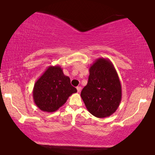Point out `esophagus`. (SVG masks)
I'll return each mask as SVG.
<instances>
[{"label": "esophagus", "mask_w": 155, "mask_h": 155, "mask_svg": "<svg viewBox=\"0 0 155 155\" xmlns=\"http://www.w3.org/2000/svg\"><path fill=\"white\" fill-rule=\"evenodd\" d=\"M77 90L78 92H80L81 90V87H80V86H78V87H77Z\"/></svg>", "instance_id": "esophagus-1"}]
</instances>
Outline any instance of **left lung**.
<instances>
[{"label": "left lung", "mask_w": 155, "mask_h": 155, "mask_svg": "<svg viewBox=\"0 0 155 155\" xmlns=\"http://www.w3.org/2000/svg\"><path fill=\"white\" fill-rule=\"evenodd\" d=\"M81 96L89 112L96 117H109L117 109L122 100L121 83L109 59L98 58L91 65Z\"/></svg>", "instance_id": "left-lung-1"}]
</instances>
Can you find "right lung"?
<instances>
[{"instance_id": "1", "label": "right lung", "mask_w": 155, "mask_h": 155, "mask_svg": "<svg viewBox=\"0 0 155 155\" xmlns=\"http://www.w3.org/2000/svg\"><path fill=\"white\" fill-rule=\"evenodd\" d=\"M77 91L59 65H50L34 85L33 98L39 109L51 113L58 110Z\"/></svg>"}]
</instances>
